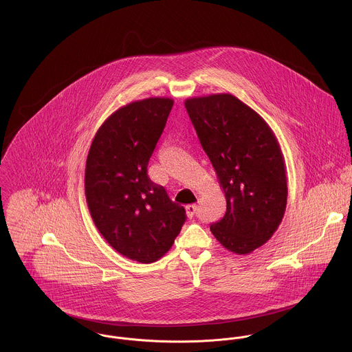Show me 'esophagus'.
<instances>
[{"instance_id":"esophagus-1","label":"esophagus","mask_w":352,"mask_h":352,"mask_svg":"<svg viewBox=\"0 0 352 352\" xmlns=\"http://www.w3.org/2000/svg\"><path fill=\"white\" fill-rule=\"evenodd\" d=\"M197 210H198V208L195 205H188L186 206V216L189 217V218H192V217L195 216Z\"/></svg>"}]
</instances>
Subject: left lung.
<instances>
[{
	"instance_id": "8db88e82",
	"label": "left lung",
	"mask_w": 352,
	"mask_h": 352,
	"mask_svg": "<svg viewBox=\"0 0 352 352\" xmlns=\"http://www.w3.org/2000/svg\"><path fill=\"white\" fill-rule=\"evenodd\" d=\"M201 146L225 194L226 213L210 230L229 252L249 254L267 243L287 208V167L270 124L232 94L185 100Z\"/></svg>"
}]
</instances>
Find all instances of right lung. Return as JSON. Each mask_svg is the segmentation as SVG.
Masks as SVG:
<instances>
[{
  "mask_svg": "<svg viewBox=\"0 0 352 352\" xmlns=\"http://www.w3.org/2000/svg\"><path fill=\"white\" fill-rule=\"evenodd\" d=\"M173 104L158 96L116 109L96 131L85 162V199L95 226L116 252L142 264L170 250L186 218L147 175Z\"/></svg>",
  "mask_w": 352,
  "mask_h": 352,
  "instance_id": "obj_1",
  "label": "right lung"
}]
</instances>
